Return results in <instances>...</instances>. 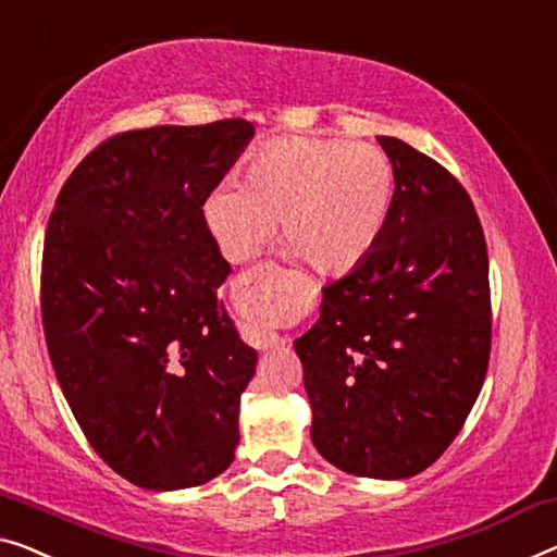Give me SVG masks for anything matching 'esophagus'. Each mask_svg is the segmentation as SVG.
Returning <instances> with one entry per match:
<instances>
[{"instance_id":"esophagus-1","label":"esophagus","mask_w":557,"mask_h":557,"mask_svg":"<svg viewBox=\"0 0 557 557\" xmlns=\"http://www.w3.org/2000/svg\"><path fill=\"white\" fill-rule=\"evenodd\" d=\"M260 343L264 350H277V347L287 345V337H280V335H275V332H262Z\"/></svg>"}]
</instances>
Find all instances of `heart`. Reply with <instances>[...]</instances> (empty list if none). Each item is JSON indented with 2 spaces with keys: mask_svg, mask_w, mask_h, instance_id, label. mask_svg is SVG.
Masks as SVG:
<instances>
[{
  "mask_svg": "<svg viewBox=\"0 0 557 557\" xmlns=\"http://www.w3.org/2000/svg\"><path fill=\"white\" fill-rule=\"evenodd\" d=\"M395 172L380 147L350 139L280 137L247 162L243 185L225 182L205 202L207 227L232 262L282 237L322 275H345L383 235Z\"/></svg>",
  "mask_w": 557,
  "mask_h": 557,
  "instance_id": "1",
  "label": "heart"
}]
</instances>
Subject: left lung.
<instances>
[{"label":"left lung","mask_w":557,"mask_h":557,"mask_svg":"<svg viewBox=\"0 0 557 557\" xmlns=\"http://www.w3.org/2000/svg\"><path fill=\"white\" fill-rule=\"evenodd\" d=\"M395 193L377 245L322 287L295 339L312 443L358 478L403 480L447 450L491 360L487 247L470 195L443 164L377 137Z\"/></svg>","instance_id":"1"}]
</instances>
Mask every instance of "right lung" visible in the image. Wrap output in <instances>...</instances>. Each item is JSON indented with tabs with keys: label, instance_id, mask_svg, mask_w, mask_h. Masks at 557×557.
I'll use <instances>...</instances> for the list:
<instances>
[{
	"label": "right lung",
	"instance_id": "obj_1",
	"mask_svg": "<svg viewBox=\"0 0 557 557\" xmlns=\"http://www.w3.org/2000/svg\"><path fill=\"white\" fill-rule=\"evenodd\" d=\"M252 135L239 117L122 132L74 168L49 218V360L95 453L147 491L235 460L257 352L218 300L232 270L202 205Z\"/></svg>",
	"mask_w": 557,
	"mask_h": 557
}]
</instances>
